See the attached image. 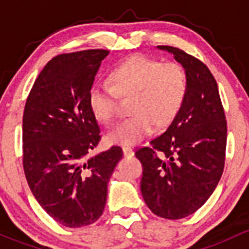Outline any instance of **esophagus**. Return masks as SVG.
I'll return each mask as SVG.
<instances>
[{
    "mask_svg": "<svg viewBox=\"0 0 249 249\" xmlns=\"http://www.w3.org/2000/svg\"><path fill=\"white\" fill-rule=\"evenodd\" d=\"M123 152H124L125 157H132L134 155V149L131 147H123Z\"/></svg>",
    "mask_w": 249,
    "mask_h": 249,
    "instance_id": "34e87169",
    "label": "esophagus"
}]
</instances>
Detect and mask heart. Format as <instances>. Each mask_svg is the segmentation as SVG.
Returning a JSON list of instances; mask_svg holds the SVG:
<instances>
[{"label":"heart","mask_w":249,"mask_h":249,"mask_svg":"<svg viewBox=\"0 0 249 249\" xmlns=\"http://www.w3.org/2000/svg\"><path fill=\"white\" fill-rule=\"evenodd\" d=\"M188 89L189 76L182 64L134 55L110 70L108 84L90 88L89 107L99 122L112 125L119 96H131L130 110L134 114L120 123L107 141L134 145L149 136L155 124L159 127L171 124L184 105Z\"/></svg>","instance_id":"b5f03b06"}]
</instances>
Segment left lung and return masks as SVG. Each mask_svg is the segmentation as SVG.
Wrapping results in <instances>:
<instances>
[{
    "label": "left lung",
    "instance_id": "obj_1",
    "mask_svg": "<svg viewBox=\"0 0 249 249\" xmlns=\"http://www.w3.org/2000/svg\"><path fill=\"white\" fill-rule=\"evenodd\" d=\"M158 48L185 67L189 89L166 131L135 155L142 162L141 192L149 210L166 219H182L207 201L222 177L227 119L217 82L201 60L175 47Z\"/></svg>",
    "mask_w": 249,
    "mask_h": 249
}]
</instances>
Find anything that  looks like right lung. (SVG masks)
Here are the masks:
<instances>
[{"label":"right lung","mask_w":249,"mask_h":249,"mask_svg":"<svg viewBox=\"0 0 249 249\" xmlns=\"http://www.w3.org/2000/svg\"><path fill=\"white\" fill-rule=\"evenodd\" d=\"M108 50L53 57L35 80L22 115V167L41 207L60 224L80 228L105 210L107 184L123 149L89 157L101 141L89 91Z\"/></svg>","instance_id":"obj_1"}]
</instances>
